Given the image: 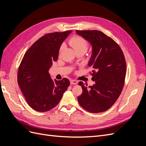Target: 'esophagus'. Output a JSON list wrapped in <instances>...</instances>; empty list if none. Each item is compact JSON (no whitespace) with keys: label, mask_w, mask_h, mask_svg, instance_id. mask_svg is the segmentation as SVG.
I'll return each instance as SVG.
<instances>
[{"label":"esophagus","mask_w":146,"mask_h":146,"mask_svg":"<svg viewBox=\"0 0 146 146\" xmlns=\"http://www.w3.org/2000/svg\"><path fill=\"white\" fill-rule=\"evenodd\" d=\"M77 83H78V81H77L76 80H70V84H71V85H77Z\"/></svg>","instance_id":"obj_1"}]
</instances>
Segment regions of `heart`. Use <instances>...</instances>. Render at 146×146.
I'll use <instances>...</instances> for the list:
<instances>
[{"label": "heart", "mask_w": 146, "mask_h": 146, "mask_svg": "<svg viewBox=\"0 0 146 146\" xmlns=\"http://www.w3.org/2000/svg\"><path fill=\"white\" fill-rule=\"evenodd\" d=\"M69 44L74 49L77 50H85L86 52L88 47V43L83 38L78 36H75L70 39Z\"/></svg>", "instance_id": "b5f03b06"}]
</instances>
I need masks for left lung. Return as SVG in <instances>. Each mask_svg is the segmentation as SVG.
<instances>
[{"instance_id":"8db88e82","label":"left lung","mask_w":146,"mask_h":146,"mask_svg":"<svg viewBox=\"0 0 146 146\" xmlns=\"http://www.w3.org/2000/svg\"><path fill=\"white\" fill-rule=\"evenodd\" d=\"M76 33L92 47L88 66L92 67L91 80L87 87L82 82V94L78 97L82 107L91 113L109 109L120 96L126 75V63L121 47L113 39L98 30H77Z\"/></svg>"}]
</instances>
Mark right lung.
Here are the masks:
<instances>
[{"mask_svg": "<svg viewBox=\"0 0 146 146\" xmlns=\"http://www.w3.org/2000/svg\"><path fill=\"white\" fill-rule=\"evenodd\" d=\"M71 30L48 33L25 54L17 72V83L31 108L48 111L58 105L70 85L68 78L52 80L48 72L58 58L60 48Z\"/></svg>", "mask_w": 146, "mask_h": 146, "instance_id": "obj_1", "label": "right lung"}]
</instances>
